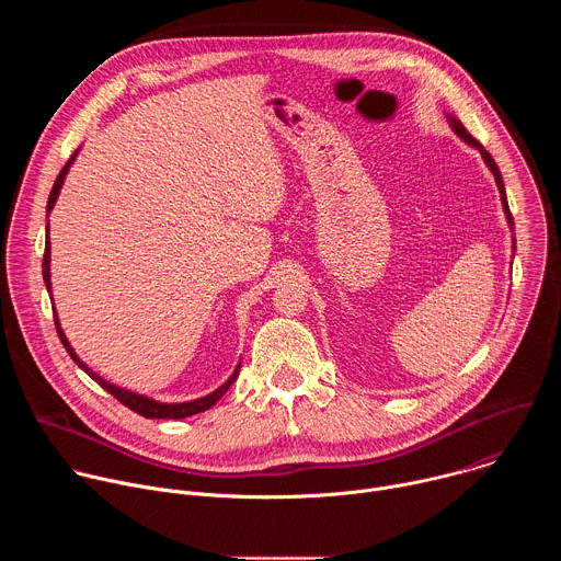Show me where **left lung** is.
Listing matches in <instances>:
<instances>
[{
	"label": "left lung",
	"mask_w": 561,
	"mask_h": 561,
	"mask_svg": "<svg viewBox=\"0 0 561 561\" xmlns=\"http://www.w3.org/2000/svg\"><path fill=\"white\" fill-rule=\"evenodd\" d=\"M450 119V126L455 128V133L463 139V141H468L470 146H474L479 152H482V157H484V162L489 164V169L493 171V175H495V182H497V188H500V195H502V206H504V213H506V217H508V224L513 226V215H511V208H508V202H506V191H504V182H502V173H500V169H497V164H495V159L491 157V152L479 144L466 128H463V124L461 122H457L455 117H448Z\"/></svg>",
	"instance_id": "1"
}]
</instances>
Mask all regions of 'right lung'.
I'll use <instances>...</instances> for the list:
<instances>
[{
    "instance_id": "obj_1",
    "label": "right lung",
    "mask_w": 561,
    "mask_h": 561,
    "mask_svg": "<svg viewBox=\"0 0 561 561\" xmlns=\"http://www.w3.org/2000/svg\"><path fill=\"white\" fill-rule=\"evenodd\" d=\"M75 154H77V150H75ZM72 154V157H75ZM72 157L68 159L66 162V167L59 171V175H57V180H55V184H53V191H50V195H48V206H46V210L50 213L53 210V206H55V202H57V195H59V188H61V184H64V178H66V173H68V167H70V162H72ZM48 264H50V242H46V249H44V262H42V273H44V282H46V288H48V293H50V268H48ZM55 310V308H53ZM55 327H57V335H59V340H61V344H64V348L68 351V355H70V359L82 368L89 377H93L104 390H108L117 402H122L124 407H128L133 413H137V415H141V417H146V420H182V417H191V415H197V413H204V411H208L217 399L230 388V383L237 379V375H239V364L237 368H234V373L228 377V381L224 383V386H219L217 390H213L210 394H206V397H199V399H195V402H184V404H159V402H152V399H148V397H144V394H137V392H128V390H124V388H117V386H113L111 381H104L98 373H93L82 359H79L77 355H75V351L70 348V344H68V340H66V335H64V331L59 329V319H57V314H55Z\"/></svg>"
}]
</instances>
